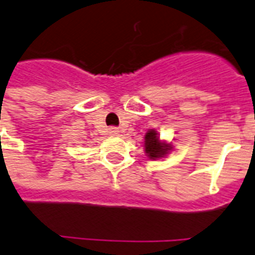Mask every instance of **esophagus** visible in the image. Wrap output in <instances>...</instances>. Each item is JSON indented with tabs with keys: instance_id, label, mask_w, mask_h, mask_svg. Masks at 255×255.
<instances>
[{
	"instance_id": "esophagus-1",
	"label": "esophagus",
	"mask_w": 255,
	"mask_h": 255,
	"mask_svg": "<svg viewBox=\"0 0 255 255\" xmlns=\"http://www.w3.org/2000/svg\"><path fill=\"white\" fill-rule=\"evenodd\" d=\"M109 133L113 134V136H117V134L121 133V131H119V128H117V127H110L109 128Z\"/></svg>"
}]
</instances>
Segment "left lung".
<instances>
[{
    "label": "left lung",
    "mask_w": 255,
    "mask_h": 255,
    "mask_svg": "<svg viewBox=\"0 0 255 255\" xmlns=\"http://www.w3.org/2000/svg\"><path fill=\"white\" fill-rule=\"evenodd\" d=\"M170 148V144H165L158 140L157 132L154 129H149L148 133L145 134V153H148V156L152 160L165 156Z\"/></svg>",
    "instance_id": "left-lung-1"
}]
</instances>
